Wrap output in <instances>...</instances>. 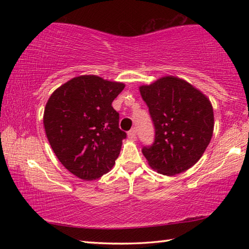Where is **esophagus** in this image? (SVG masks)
Segmentation results:
<instances>
[{
	"label": "esophagus",
	"mask_w": 249,
	"mask_h": 249,
	"mask_svg": "<svg viewBox=\"0 0 249 249\" xmlns=\"http://www.w3.org/2000/svg\"><path fill=\"white\" fill-rule=\"evenodd\" d=\"M136 134H137V130H136V128H132L128 132V137L130 138V140H135V138H136Z\"/></svg>",
	"instance_id": "34e87169"
}]
</instances>
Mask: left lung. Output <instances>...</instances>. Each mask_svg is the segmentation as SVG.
Listing matches in <instances>:
<instances>
[{"instance_id": "obj_1", "label": "left lung", "mask_w": 249, "mask_h": 249, "mask_svg": "<svg viewBox=\"0 0 249 249\" xmlns=\"http://www.w3.org/2000/svg\"><path fill=\"white\" fill-rule=\"evenodd\" d=\"M140 91L155 127L154 142L142 149L149 166L166 176L188 170L212 138V104L190 83L176 77H163Z\"/></svg>"}]
</instances>
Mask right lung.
Here are the masks:
<instances>
[{"mask_svg": "<svg viewBox=\"0 0 249 249\" xmlns=\"http://www.w3.org/2000/svg\"><path fill=\"white\" fill-rule=\"evenodd\" d=\"M121 82L96 75L71 79L50 95L44 112L48 142L66 169L83 180L109 171L126 133L112 102L124 89Z\"/></svg>", "mask_w": 249, "mask_h": 249, "instance_id": "obj_1", "label": "right lung"}]
</instances>
